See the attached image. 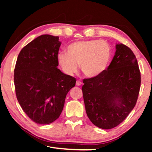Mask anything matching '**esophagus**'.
<instances>
[{"label": "esophagus", "mask_w": 152, "mask_h": 152, "mask_svg": "<svg viewBox=\"0 0 152 152\" xmlns=\"http://www.w3.org/2000/svg\"><path fill=\"white\" fill-rule=\"evenodd\" d=\"M76 86H80L82 85V82L80 81V80H77L76 82Z\"/></svg>", "instance_id": "34e87169"}]
</instances>
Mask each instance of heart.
<instances>
[{"instance_id": "1", "label": "heart", "mask_w": 152, "mask_h": 152, "mask_svg": "<svg viewBox=\"0 0 152 152\" xmlns=\"http://www.w3.org/2000/svg\"><path fill=\"white\" fill-rule=\"evenodd\" d=\"M111 58L112 49L106 41L80 40L70 43L67 47V53H59L57 61L67 75L76 74L80 64L84 75L92 78L104 72Z\"/></svg>"}]
</instances>
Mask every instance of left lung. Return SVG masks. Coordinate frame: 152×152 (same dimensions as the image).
Returning a JSON list of instances; mask_svg holds the SVG:
<instances>
[{
  "instance_id": "obj_1",
  "label": "left lung",
  "mask_w": 152,
  "mask_h": 152,
  "mask_svg": "<svg viewBox=\"0 0 152 152\" xmlns=\"http://www.w3.org/2000/svg\"><path fill=\"white\" fill-rule=\"evenodd\" d=\"M104 73L83 80L84 102L87 116L96 127L109 129L125 119L137 102L141 75L137 59L122 43Z\"/></svg>"
}]
</instances>
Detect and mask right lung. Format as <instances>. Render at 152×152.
I'll return each mask as SVG.
<instances>
[{
    "instance_id": "1",
    "label": "right lung",
    "mask_w": 152,
    "mask_h": 152,
    "mask_svg": "<svg viewBox=\"0 0 152 152\" xmlns=\"http://www.w3.org/2000/svg\"><path fill=\"white\" fill-rule=\"evenodd\" d=\"M59 37L40 35L18 56L14 73L17 99L33 121L48 125L58 119L76 79L58 68Z\"/></svg>"
}]
</instances>
